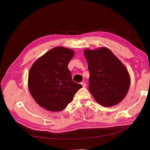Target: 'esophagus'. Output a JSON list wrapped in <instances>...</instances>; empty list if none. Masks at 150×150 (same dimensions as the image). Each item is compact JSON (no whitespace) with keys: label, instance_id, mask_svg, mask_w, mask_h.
<instances>
[{"label":"esophagus","instance_id":"1","mask_svg":"<svg viewBox=\"0 0 150 150\" xmlns=\"http://www.w3.org/2000/svg\"><path fill=\"white\" fill-rule=\"evenodd\" d=\"M81 84L82 85V86H83V88H85L86 87V83H83V82H82V83H81Z\"/></svg>","mask_w":150,"mask_h":150}]
</instances>
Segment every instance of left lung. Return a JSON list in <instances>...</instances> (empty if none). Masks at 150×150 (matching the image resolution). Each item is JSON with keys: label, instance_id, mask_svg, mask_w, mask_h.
I'll use <instances>...</instances> for the list:
<instances>
[{"label": "left lung", "instance_id": "1", "mask_svg": "<svg viewBox=\"0 0 150 150\" xmlns=\"http://www.w3.org/2000/svg\"><path fill=\"white\" fill-rule=\"evenodd\" d=\"M84 54L90 73L89 90L93 98L105 107L119 104L130 86L127 68L106 47L85 49Z\"/></svg>", "mask_w": 150, "mask_h": 150}]
</instances>
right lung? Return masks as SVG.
<instances>
[{"label": "right lung", "instance_id": "obj_1", "mask_svg": "<svg viewBox=\"0 0 150 150\" xmlns=\"http://www.w3.org/2000/svg\"><path fill=\"white\" fill-rule=\"evenodd\" d=\"M73 50L56 47L39 58L28 73V86L31 96L43 108L52 112L65 109L82 86L73 81L67 64Z\"/></svg>", "mask_w": 150, "mask_h": 150}]
</instances>
